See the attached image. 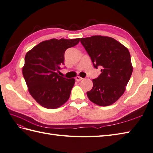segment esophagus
Returning <instances> with one entry per match:
<instances>
[{
    "mask_svg": "<svg viewBox=\"0 0 153 153\" xmlns=\"http://www.w3.org/2000/svg\"><path fill=\"white\" fill-rule=\"evenodd\" d=\"M82 79H83V77H79V76H77V77H76V80L77 81H81Z\"/></svg>",
    "mask_w": 153,
    "mask_h": 153,
    "instance_id": "obj_1",
    "label": "esophagus"
}]
</instances>
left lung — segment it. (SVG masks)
<instances>
[{
    "instance_id": "obj_1",
    "label": "left lung",
    "mask_w": 153,
    "mask_h": 153,
    "mask_svg": "<svg viewBox=\"0 0 153 153\" xmlns=\"http://www.w3.org/2000/svg\"><path fill=\"white\" fill-rule=\"evenodd\" d=\"M93 65L101 66V74L92 79L93 87L87 92L88 99L99 106H108L123 95L132 73L128 50L112 37L94 36L81 38Z\"/></svg>"
}]
</instances>
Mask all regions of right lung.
Masks as SVG:
<instances>
[{"mask_svg":"<svg viewBox=\"0 0 153 153\" xmlns=\"http://www.w3.org/2000/svg\"><path fill=\"white\" fill-rule=\"evenodd\" d=\"M79 41V38L52 39L40 42L26 53L23 76L31 96L42 107L57 108L69 99L75 79L62 77L57 71L64 65L66 50Z\"/></svg>","mask_w":153,"mask_h":153,"instance_id":"1","label":"right lung"}]
</instances>
